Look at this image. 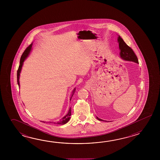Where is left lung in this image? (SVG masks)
I'll return each mask as SVG.
<instances>
[{
  "label": "left lung",
  "mask_w": 160,
  "mask_h": 160,
  "mask_svg": "<svg viewBox=\"0 0 160 160\" xmlns=\"http://www.w3.org/2000/svg\"><path fill=\"white\" fill-rule=\"evenodd\" d=\"M118 42L119 43V48L121 50L119 54L121 58L125 61L134 62L138 63V58L135 54L134 52L129 46L126 44V43L123 41L120 36H119L118 38ZM97 118L98 119L99 121H103L102 119L99 118L97 117Z\"/></svg>",
  "instance_id": "8db88e82"
}]
</instances>
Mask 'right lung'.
Here are the masks:
<instances>
[{
	"label": "right lung",
	"instance_id": "1",
	"mask_svg": "<svg viewBox=\"0 0 160 160\" xmlns=\"http://www.w3.org/2000/svg\"><path fill=\"white\" fill-rule=\"evenodd\" d=\"M32 43H31L28 47H27V48H26V49L24 50L23 53L22 55V56H21V60H20V64H19V68H18V70L17 71V82L19 86H20V85H19V76H20V73H21L22 68V66H23V64L24 60L27 58V57L28 56V55H29L30 52L31 48H32ZM75 90V88H74V90L72 91V94L70 100L72 99V95H74V94ZM71 111H72V110H71V108H70L69 109V110H68V113L65 117H63L59 122L57 123L59 124V125H64L65 123H66L68 122V121L70 120V116H71V114H72ZM50 122L51 123V122Z\"/></svg>",
	"mask_w": 160,
	"mask_h": 160
}]
</instances>
